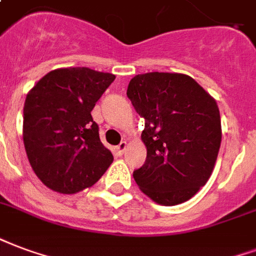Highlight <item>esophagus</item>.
Here are the masks:
<instances>
[{"label":"esophagus","mask_w":256,"mask_h":256,"mask_svg":"<svg viewBox=\"0 0 256 256\" xmlns=\"http://www.w3.org/2000/svg\"><path fill=\"white\" fill-rule=\"evenodd\" d=\"M126 148H128V142H126V141H122V142L119 144V145H116V146L114 148V150H115V153H116V154H119V156H120V154H123V153H124Z\"/></svg>","instance_id":"34e87169"}]
</instances>
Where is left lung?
Returning a JSON list of instances; mask_svg holds the SVG:
<instances>
[{
	"mask_svg": "<svg viewBox=\"0 0 256 256\" xmlns=\"http://www.w3.org/2000/svg\"><path fill=\"white\" fill-rule=\"evenodd\" d=\"M128 98L145 119L146 160L133 172L134 180L158 205L186 202L209 180L218 156L216 100L190 76L158 72L133 77Z\"/></svg>",
	"mask_w": 256,
	"mask_h": 256,
	"instance_id": "8db88e82",
	"label": "left lung"
}]
</instances>
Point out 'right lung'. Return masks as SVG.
Returning <instances> with one entry per match:
<instances>
[{"label":"right lung","mask_w":256,"mask_h":256,"mask_svg":"<svg viewBox=\"0 0 256 256\" xmlns=\"http://www.w3.org/2000/svg\"><path fill=\"white\" fill-rule=\"evenodd\" d=\"M115 80L90 68L51 70L26 98L22 140L32 170L56 192L94 186L114 160L90 111Z\"/></svg>","instance_id":"right-lung-1"}]
</instances>
